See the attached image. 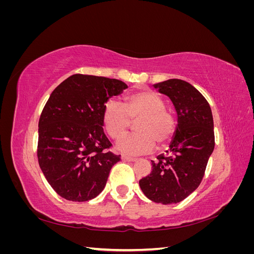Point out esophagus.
<instances>
[{"instance_id": "obj_1", "label": "esophagus", "mask_w": 254, "mask_h": 254, "mask_svg": "<svg viewBox=\"0 0 254 254\" xmlns=\"http://www.w3.org/2000/svg\"><path fill=\"white\" fill-rule=\"evenodd\" d=\"M121 159L123 161H127V162H133V161H135L134 158H130V157H127V156H122Z\"/></svg>"}]
</instances>
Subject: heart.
<instances>
[{"label": "heart", "instance_id": "obj_1", "mask_svg": "<svg viewBox=\"0 0 254 254\" xmlns=\"http://www.w3.org/2000/svg\"><path fill=\"white\" fill-rule=\"evenodd\" d=\"M134 120L138 132L121 138L117 143V148L125 155L150 153L156 143L163 147L176 134L175 114L165 108L164 99L153 91H136L125 96L123 106L109 101L104 107V127L113 140H118Z\"/></svg>", "mask_w": 254, "mask_h": 254}]
</instances>
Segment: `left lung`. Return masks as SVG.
<instances>
[{
    "mask_svg": "<svg viewBox=\"0 0 254 254\" xmlns=\"http://www.w3.org/2000/svg\"><path fill=\"white\" fill-rule=\"evenodd\" d=\"M171 98L178 115L176 134L166 156L151 161V172L139 181L144 195L162 204L178 203L199 187L214 150L211 107L190 83L168 79L155 84Z\"/></svg>",
    "mask_w": 254,
    "mask_h": 254,
    "instance_id": "left-lung-1",
    "label": "left lung"
}]
</instances>
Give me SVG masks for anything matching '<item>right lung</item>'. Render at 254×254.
Masks as SVG:
<instances>
[{
	"mask_svg": "<svg viewBox=\"0 0 254 254\" xmlns=\"http://www.w3.org/2000/svg\"><path fill=\"white\" fill-rule=\"evenodd\" d=\"M127 88L119 79L74 74L45 104L38 125V162L50 186L66 200L95 198L121 160L109 151L103 111L111 96Z\"/></svg>",
	"mask_w": 254,
	"mask_h": 254,
	"instance_id": "1",
	"label": "right lung"
}]
</instances>
